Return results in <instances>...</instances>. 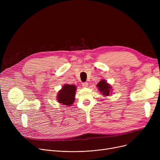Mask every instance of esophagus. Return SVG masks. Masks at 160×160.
I'll use <instances>...</instances> for the list:
<instances>
[{
  "label": "esophagus",
  "mask_w": 160,
  "mask_h": 160,
  "mask_svg": "<svg viewBox=\"0 0 160 160\" xmlns=\"http://www.w3.org/2000/svg\"><path fill=\"white\" fill-rule=\"evenodd\" d=\"M88 86V83L87 82L82 83V87L83 88H87Z\"/></svg>",
  "instance_id": "obj_1"
}]
</instances>
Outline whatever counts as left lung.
Returning a JSON list of instances; mask_svg holds the SVG:
<instances>
[{"mask_svg": "<svg viewBox=\"0 0 160 160\" xmlns=\"http://www.w3.org/2000/svg\"><path fill=\"white\" fill-rule=\"evenodd\" d=\"M99 91L102 95L108 97L112 93V88L110 83H108L104 79H102L97 85Z\"/></svg>", "mask_w": 160, "mask_h": 160, "instance_id": "obj_1", "label": "left lung"}]
</instances>
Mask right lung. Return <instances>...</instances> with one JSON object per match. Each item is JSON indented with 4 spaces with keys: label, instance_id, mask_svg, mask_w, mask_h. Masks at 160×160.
I'll list each match as a JSON object with an SVG mask.
<instances>
[{
    "label": "right lung",
    "instance_id": "right-lung-1",
    "mask_svg": "<svg viewBox=\"0 0 160 160\" xmlns=\"http://www.w3.org/2000/svg\"><path fill=\"white\" fill-rule=\"evenodd\" d=\"M77 87L75 85L65 84L58 91L57 95L58 102L62 105L71 106L74 102Z\"/></svg>",
    "mask_w": 160,
    "mask_h": 160
}]
</instances>
